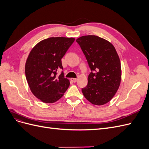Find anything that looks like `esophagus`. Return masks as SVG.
Masks as SVG:
<instances>
[{"label":"esophagus","mask_w":149,"mask_h":149,"mask_svg":"<svg viewBox=\"0 0 149 149\" xmlns=\"http://www.w3.org/2000/svg\"><path fill=\"white\" fill-rule=\"evenodd\" d=\"M71 81H73V83H76V81H77V79L72 78H71Z\"/></svg>","instance_id":"esophagus-1"}]
</instances>
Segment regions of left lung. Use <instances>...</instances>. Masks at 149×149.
<instances>
[{
	"label": "left lung",
	"mask_w": 149,
	"mask_h": 149,
	"mask_svg": "<svg viewBox=\"0 0 149 149\" xmlns=\"http://www.w3.org/2000/svg\"><path fill=\"white\" fill-rule=\"evenodd\" d=\"M76 42L81 48L91 71L87 86L82 88L83 95L94 105L104 104L111 100L119 87V57L110 42L97 36H83L76 40Z\"/></svg>",
	"instance_id": "8db88e82"
}]
</instances>
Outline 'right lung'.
Here are the masks:
<instances>
[{"label":"right lung","mask_w":149,"mask_h":149,"mask_svg":"<svg viewBox=\"0 0 149 149\" xmlns=\"http://www.w3.org/2000/svg\"><path fill=\"white\" fill-rule=\"evenodd\" d=\"M74 41L73 38L51 37L40 42L31 49L25 63V76L31 93L45 103L59 100L70 81L61 71V58Z\"/></svg>","instance_id":"add662e5"}]
</instances>
